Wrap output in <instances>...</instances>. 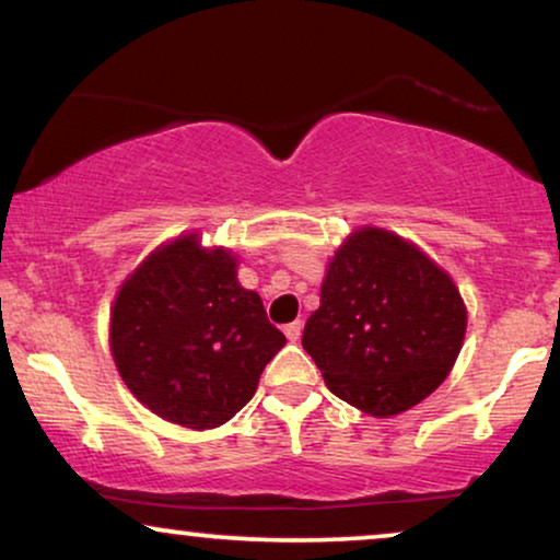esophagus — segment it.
Here are the masks:
<instances>
[{"label":"esophagus","instance_id":"obj_1","mask_svg":"<svg viewBox=\"0 0 560 560\" xmlns=\"http://www.w3.org/2000/svg\"><path fill=\"white\" fill-rule=\"evenodd\" d=\"M301 331H303V324H301V320H293V324H288L285 326V336H288V341H298V339H301Z\"/></svg>","mask_w":560,"mask_h":560}]
</instances>
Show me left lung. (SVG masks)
Masks as SVG:
<instances>
[{
  "label": "left lung",
  "mask_w": 560,
  "mask_h": 560,
  "mask_svg": "<svg viewBox=\"0 0 560 560\" xmlns=\"http://www.w3.org/2000/svg\"><path fill=\"white\" fill-rule=\"evenodd\" d=\"M464 331L454 280L397 234L364 226L328 265L303 349L336 397L387 418L448 377Z\"/></svg>",
  "instance_id": "8db88e82"
}]
</instances>
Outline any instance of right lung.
Wrapping results in <instances>:
<instances>
[{
	"label": "right lung",
	"mask_w": 560,
	"mask_h": 560,
	"mask_svg": "<svg viewBox=\"0 0 560 560\" xmlns=\"http://www.w3.org/2000/svg\"><path fill=\"white\" fill-rule=\"evenodd\" d=\"M282 347L262 298L236 282V259L201 249L196 234L152 252L114 301L121 380L155 416L183 428L206 431L234 418Z\"/></svg>",
	"instance_id": "1"
}]
</instances>
